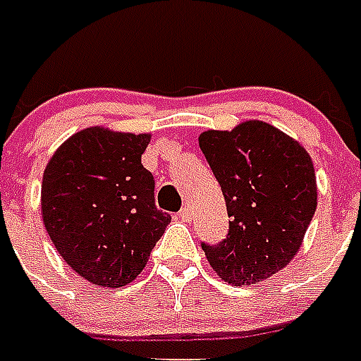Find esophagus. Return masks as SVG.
<instances>
[{
  "label": "esophagus",
  "instance_id": "34e87169",
  "mask_svg": "<svg viewBox=\"0 0 361 361\" xmlns=\"http://www.w3.org/2000/svg\"><path fill=\"white\" fill-rule=\"evenodd\" d=\"M180 219H181V221H185V224H189V221H191V219H192V210H191V208H189V206H187V208H181Z\"/></svg>",
  "mask_w": 361,
  "mask_h": 361
}]
</instances>
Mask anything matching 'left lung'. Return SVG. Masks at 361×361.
<instances>
[{
  "instance_id": "obj_1",
  "label": "left lung",
  "mask_w": 361,
  "mask_h": 361,
  "mask_svg": "<svg viewBox=\"0 0 361 361\" xmlns=\"http://www.w3.org/2000/svg\"><path fill=\"white\" fill-rule=\"evenodd\" d=\"M199 145L231 217L224 242L202 244L206 259L229 284L271 279L295 257L314 216L312 159L297 140L255 119L202 132Z\"/></svg>"
}]
</instances>
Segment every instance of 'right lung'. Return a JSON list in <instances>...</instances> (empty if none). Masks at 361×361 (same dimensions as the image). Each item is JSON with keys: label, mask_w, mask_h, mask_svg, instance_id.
Wrapping results in <instances>:
<instances>
[{"label": "right lung", "mask_w": 361, "mask_h": 361, "mask_svg": "<svg viewBox=\"0 0 361 361\" xmlns=\"http://www.w3.org/2000/svg\"><path fill=\"white\" fill-rule=\"evenodd\" d=\"M151 134L89 126L52 153L41 216L62 259L90 284L123 288L147 265L172 217L157 210L142 155Z\"/></svg>", "instance_id": "1"}]
</instances>
